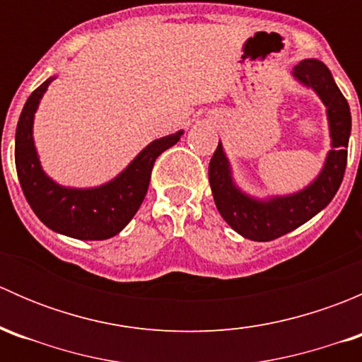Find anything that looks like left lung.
<instances>
[{
  "label": "left lung",
  "mask_w": 362,
  "mask_h": 362,
  "mask_svg": "<svg viewBox=\"0 0 362 362\" xmlns=\"http://www.w3.org/2000/svg\"><path fill=\"white\" fill-rule=\"evenodd\" d=\"M294 76L315 89L327 107L333 151L327 154L324 170L317 180L298 194L273 198L264 203L255 202L235 187L221 141L208 166V178L218 214L236 233L254 242H272L310 221L331 203L345 175L346 147L352 127L345 96L326 64L317 59H305L296 64Z\"/></svg>",
  "instance_id": "1"
}]
</instances>
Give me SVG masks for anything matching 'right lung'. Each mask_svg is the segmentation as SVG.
Segmentation results:
<instances>
[{
  "label": "right lung",
  "mask_w": 362,
  "mask_h": 362,
  "mask_svg": "<svg viewBox=\"0 0 362 362\" xmlns=\"http://www.w3.org/2000/svg\"><path fill=\"white\" fill-rule=\"evenodd\" d=\"M54 78L36 87L25 101L16 133V168L21 187L36 217L61 235L76 240H107L122 231L147 194L152 168L182 131L145 147L117 178L96 189H66L43 173L33 144V117Z\"/></svg>",
  "instance_id": "obj_1"
}]
</instances>
